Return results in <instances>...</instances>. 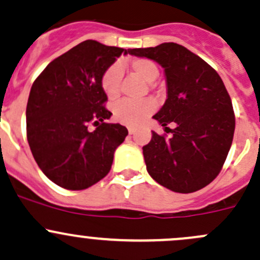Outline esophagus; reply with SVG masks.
<instances>
[{
    "mask_svg": "<svg viewBox=\"0 0 260 260\" xmlns=\"http://www.w3.org/2000/svg\"><path fill=\"white\" fill-rule=\"evenodd\" d=\"M128 132H129V135H135V132H136V129H135V128H132V127H129V128H128Z\"/></svg>",
    "mask_w": 260,
    "mask_h": 260,
    "instance_id": "obj_1",
    "label": "esophagus"
}]
</instances>
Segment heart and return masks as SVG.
<instances>
[{
  "label": "heart",
  "instance_id": "1",
  "mask_svg": "<svg viewBox=\"0 0 260 260\" xmlns=\"http://www.w3.org/2000/svg\"><path fill=\"white\" fill-rule=\"evenodd\" d=\"M129 67L133 73L140 75L143 80L152 83L158 78L159 70L158 67L152 60L145 57H136L131 60ZM120 79H122V69L118 64H113L103 73L101 79L102 89L109 99L118 98L120 91ZM156 109L153 102L151 101H124L118 102L113 107L114 118L119 123L131 127L141 124L151 115Z\"/></svg>",
  "mask_w": 260,
  "mask_h": 260
}]
</instances>
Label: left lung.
Returning a JSON list of instances; mask_svg holds the SVG:
<instances>
[{
    "label": "left lung",
    "instance_id": "left-lung-1",
    "mask_svg": "<svg viewBox=\"0 0 260 260\" xmlns=\"http://www.w3.org/2000/svg\"><path fill=\"white\" fill-rule=\"evenodd\" d=\"M129 54L154 60L165 69L167 99L153 118L165 128L176 124L170 138L152 132L143 146L147 171L175 192L205 187L219 175L234 137L235 115L221 78L179 44L129 49Z\"/></svg>",
    "mask_w": 260,
    "mask_h": 260
}]
</instances>
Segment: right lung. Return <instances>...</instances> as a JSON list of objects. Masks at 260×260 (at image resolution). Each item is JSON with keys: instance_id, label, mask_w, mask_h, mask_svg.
Segmentation results:
<instances>
[{"instance_id": "obj_1", "label": "right lung", "mask_w": 260, "mask_h": 260, "mask_svg": "<svg viewBox=\"0 0 260 260\" xmlns=\"http://www.w3.org/2000/svg\"><path fill=\"white\" fill-rule=\"evenodd\" d=\"M128 52L83 41L52 60L34 81L26 107L28 146L41 171L60 187L84 190L111 171L114 151L128 131L106 123L112 113L104 107L108 98L101 79Z\"/></svg>"}]
</instances>
